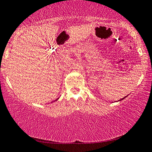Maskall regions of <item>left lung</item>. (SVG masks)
Masks as SVG:
<instances>
[{
    "label": "left lung",
    "mask_w": 152,
    "mask_h": 152,
    "mask_svg": "<svg viewBox=\"0 0 152 152\" xmlns=\"http://www.w3.org/2000/svg\"><path fill=\"white\" fill-rule=\"evenodd\" d=\"M127 96H125V97H127ZM125 97H124V98H122V99H121V100H119V101H121V100H123V99H124V98H125Z\"/></svg>",
    "instance_id": "obj_1"
}]
</instances>
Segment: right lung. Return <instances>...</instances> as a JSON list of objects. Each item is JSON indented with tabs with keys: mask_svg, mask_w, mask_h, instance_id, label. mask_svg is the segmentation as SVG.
Instances as JSON below:
<instances>
[{
	"mask_svg": "<svg viewBox=\"0 0 152 152\" xmlns=\"http://www.w3.org/2000/svg\"><path fill=\"white\" fill-rule=\"evenodd\" d=\"M58 99V98H57V99H56V100H57ZM55 100H54V101H55Z\"/></svg>",
	"mask_w": 152,
	"mask_h": 152,
	"instance_id": "1",
	"label": "right lung"
}]
</instances>
